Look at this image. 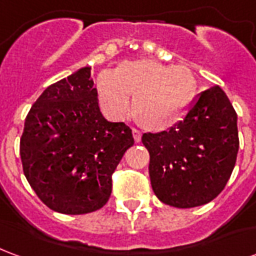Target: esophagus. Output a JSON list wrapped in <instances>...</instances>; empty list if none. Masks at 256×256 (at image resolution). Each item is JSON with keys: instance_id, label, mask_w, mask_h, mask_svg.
Listing matches in <instances>:
<instances>
[{"instance_id": "1", "label": "esophagus", "mask_w": 256, "mask_h": 256, "mask_svg": "<svg viewBox=\"0 0 256 256\" xmlns=\"http://www.w3.org/2000/svg\"><path fill=\"white\" fill-rule=\"evenodd\" d=\"M141 136H142V134H141V132H140V130H137V128H133V138L136 142H140V141H141Z\"/></svg>"}]
</instances>
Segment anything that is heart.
Returning <instances> with one entry per match:
<instances>
[{
  "mask_svg": "<svg viewBox=\"0 0 256 256\" xmlns=\"http://www.w3.org/2000/svg\"><path fill=\"white\" fill-rule=\"evenodd\" d=\"M196 89L194 75L185 66H164L148 58L124 60L112 72L98 76L100 106L112 118L128 112L141 128L164 132L174 128L190 108Z\"/></svg>",
  "mask_w": 256,
  "mask_h": 256,
  "instance_id": "b5f03b06",
  "label": "heart"
}]
</instances>
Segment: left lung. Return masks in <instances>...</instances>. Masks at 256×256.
Returning a JSON list of instances; mask_svg holds the SVG:
<instances>
[{
    "instance_id": "obj_1",
    "label": "left lung",
    "mask_w": 256,
    "mask_h": 256,
    "mask_svg": "<svg viewBox=\"0 0 256 256\" xmlns=\"http://www.w3.org/2000/svg\"><path fill=\"white\" fill-rule=\"evenodd\" d=\"M150 185L162 203L192 208L210 203L229 181L238 152L237 114L220 86L196 97L180 123L145 133Z\"/></svg>"
}]
</instances>
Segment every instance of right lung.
Segmentation results:
<instances>
[{"instance_id": "right-lung-1", "label": "right lung", "mask_w": 256, "mask_h": 256, "mask_svg": "<svg viewBox=\"0 0 256 256\" xmlns=\"http://www.w3.org/2000/svg\"><path fill=\"white\" fill-rule=\"evenodd\" d=\"M90 70L79 68L48 86L27 114L20 138L30 186L62 214L101 208L111 196L112 172L134 144L128 126L102 116Z\"/></svg>"}]
</instances>
